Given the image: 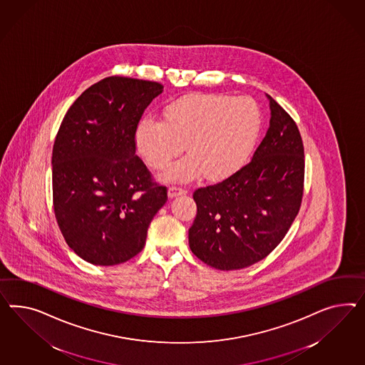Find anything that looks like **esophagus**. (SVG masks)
<instances>
[{
	"mask_svg": "<svg viewBox=\"0 0 365 365\" xmlns=\"http://www.w3.org/2000/svg\"><path fill=\"white\" fill-rule=\"evenodd\" d=\"M187 191L185 188L177 187V186H173V187L168 188V197H177L179 195H185Z\"/></svg>",
	"mask_w": 365,
	"mask_h": 365,
	"instance_id": "obj_1",
	"label": "esophagus"
}]
</instances>
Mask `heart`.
<instances>
[{
	"instance_id": "1",
	"label": "heart",
	"mask_w": 365,
	"mask_h": 365,
	"mask_svg": "<svg viewBox=\"0 0 365 365\" xmlns=\"http://www.w3.org/2000/svg\"><path fill=\"white\" fill-rule=\"evenodd\" d=\"M262 126L254 99L223 94H190L171 102L165 119L139 122V154L154 170L168 168L183 148L188 155L168 168V182H190L200 175L219 180L243 166L257 143Z\"/></svg>"
}]
</instances>
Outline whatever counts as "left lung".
Listing matches in <instances>:
<instances>
[{"label":"left lung","instance_id":"8db88e82","mask_svg":"<svg viewBox=\"0 0 365 365\" xmlns=\"http://www.w3.org/2000/svg\"><path fill=\"white\" fill-rule=\"evenodd\" d=\"M269 99V128L252 159L235 174L194 192L188 230L195 257L222 271L252 266L286 237L302 205L304 148L295 120Z\"/></svg>","mask_w":365,"mask_h":365}]
</instances>
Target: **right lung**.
<instances>
[{
	"instance_id": "obj_1",
	"label": "right lung",
	"mask_w": 365,
	"mask_h": 365,
	"mask_svg": "<svg viewBox=\"0 0 365 365\" xmlns=\"http://www.w3.org/2000/svg\"><path fill=\"white\" fill-rule=\"evenodd\" d=\"M158 82L108 77L85 90L62 119L53 146V206L68 246L96 266L138 255L168 202L135 154L145 108Z\"/></svg>"
}]
</instances>
